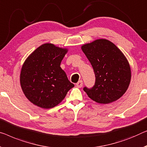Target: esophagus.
<instances>
[{
  "instance_id": "esophagus-1",
  "label": "esophagus",
  "mask_w": 147,
  "mask_h": 147,
  "mask_svg": "<svg viewBox=\"0 0 147 147\" xmlns=\"http://www.w3.org/2000/svg\"><path fill=\"white\" fill-rule=\"evenodd\" d=\"M82 84H83V82H82V80H79L78 81V82L76 83V86H77L78 88H80V87H82Z\"/></svg>"
}]
</instances>
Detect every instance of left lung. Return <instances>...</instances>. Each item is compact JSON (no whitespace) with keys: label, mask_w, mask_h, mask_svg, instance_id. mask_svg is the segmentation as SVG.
Returning <instances> with one entry per match:
<instances>
[{"label":"left lung","mask_w":147,"mask_h":147,"mask_svg":"<svg viewBox=\"0 0 147 147\" xmlns=\"http://www.w3.org/2000/svg\"><path fill=\"white\" fill-rule=\"evenodd\" d=\"M95 73V85L84 88L88 97L99 104H110L119 99L129 86V63L122 51L111 41L98 39L81 46Z\"/></svg>","instance_id":"left-lung-1"}]
</instances>
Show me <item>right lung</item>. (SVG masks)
<instances>
[{"label": "right lung", "mask_w": 147, "mask_h": 147, "mask_svg": "<svg viewBox=\"0 0 147 147\" xmlns=\"http://www.w3.org/2000/svg\"><path fill=\"white\" fill-rule=\"evenodd\" d=\"M68 51L67 48L46 43L26 58L20 82L25 96L33 104L43 109L54 108L74 86L60 67Z\"/></svg>", "instance_id": "add662e5"}]
</instances>
